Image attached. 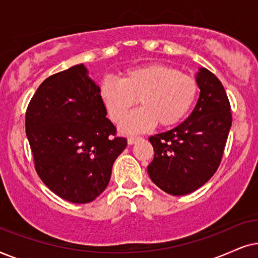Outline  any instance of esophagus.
Segmentation results:
<instances>
[{
  "label": "esophagus",
  "mask_w": 258,
  "mask_h": 258,
  "mask_svg": "<svg viewBox=\"0 0 258 258\" xmlns=\"http://www.w3.org/2000/svg\"><path fill=\"white\" fill-rule=\"evenodd\" d=\"M143 138L142 137H137V136H131V137H128V139H127V143L130 144V145H133V144H136V143H138L139 140H142Z\"/></svg>",
  "instance_id": "esophagus-1"
}]
</instances>
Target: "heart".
<instances>
[{"label":"heart","mask_w":258,"mask_h":258,"mask_svg":"<svg viewBox=\"0 0 258 258\" xmlns=\"http://www.w3.org/2000/svg\"><path fill=\"white\" fill-rule=\"evenodd\" d=\"M198 85L192 75L180 73L166 64H145L122 73L121 78L102 79L99 95L109 119L119 121L127 111L135 109L120 122L125 133L144 132L156 125L171 126L186 115L197 97Z\"/></svg>","instance_id":"b5f03b06"}]
</instances>
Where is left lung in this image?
Instances as JSON below:
<instances>
[{"mask_svg":"<svg viewBox=\"0 0 258 258\" xmlns=\"http://www.w3.org/2000/svg\"><path fill=\"white\" fill-rule=\"evenodd\" d=\"M201 94L188 118L170 131L150 137L154 158L151 180L173 196L191 194L217 171L231 127V107L222 82L207 68L196 75Z\"/></svg>","mask_w":258,"mask_h":258,"instance_id":"obj_1","label":"left lung"}]
</instances>
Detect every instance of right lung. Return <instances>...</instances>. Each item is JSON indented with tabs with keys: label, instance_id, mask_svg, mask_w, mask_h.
I'll return each mask as SVG.
<instances>
[{
	"label": "right lung",
	"instance_id": "add662e5",
	"mask_svg": "<svg viewBox=\"0 0 258 258\" xmlns=\"http://www.w3.org/2000/svg\"><path fill=\"white\" fill-rule=\"evenodd\" d=\"M106 114L99 86L84 64L47 78L27 107L36 172L71 203H89L107 187L113 163L127 145Z\"/></svg>",
	"mask_w": 258,
	"mask_h": 258
}]
</instances>
